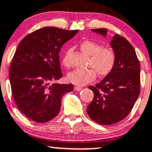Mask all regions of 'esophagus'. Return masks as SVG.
I'll return each mask as SVG.
<instances>
[{"instance_id": "esophagus-1", "label": "esophagus", "mask_w": 152, "mask_h": 152, "mask_svg": "<svg viewBox=\"0 0 152 152\" xmlns=\"http://www.w3.org/2000/svg\"><path fill=\"white\" fill-rule=\"evenodd\" d=\"M74 90H75V91H81V90H82V87H81V86H75V87H74Z\"/></svg>"}]
</instances>
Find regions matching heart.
<instances>
[{
    "label": "heart",
    "instance_id": "obj_1",
    "mask_svg": "<svg viewBox=\"0 0 152 152\" xmlns=\"http://www.w3.org/2000/svg\"><path fill=\"white\" fill-rule=\"evenodd\" d=\"M81 51L91 56L87 70H75L68 74L67 79L70 82L78 86H84L95 79L96 73L98 76L107 75L114 67L115 63V53L111 48H102L94 42L86 40L80 45ZM63 64L69 67V53L63 58Z\"/></svg>",
    "mask_w": 152,
    "mask_h": 152
}]
</instances>
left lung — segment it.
<instances>
[{
	"label": "left lung",
	"instance_id": "1",
	"mask_svg": "<svg viewBox=\"0 0 152 152\" xmlns=\"http://www.w3.org/2000/svg\"><path fill=\"white\" fill-rule=\"evenodd\" d=\"M106 37L107 29H91ZM110 46L115 53L112 71L99 83L90 86L94 99L88 105L89 118L100 125L120 122L130 113L140 93V63L126 38L115 34Z\"/></svg>",
	"mask_w": 152,
	"mask_h": 152
}]
</instances>
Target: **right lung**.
Returning <instances> with one entry per match:
<instances>
[{
  "instance_id": "1",
  "label": "right lung",
  "mask_w": 152,
  "mask_h": 152,
  "mask_svg": "<svg viewBox=\"0 0 152 152\" xmlns=\"http://www.w3.org/2000/svg\"><path fill=\"white\" fill-rule=\"evenodd\" d=\"M79 30L43 27L26 35L17 47L9 68L13 97L20 111L37 123L59 113L61 98L73 85L54 82L63 76L59 53Z\"/></svg>"
}]
</instances>
